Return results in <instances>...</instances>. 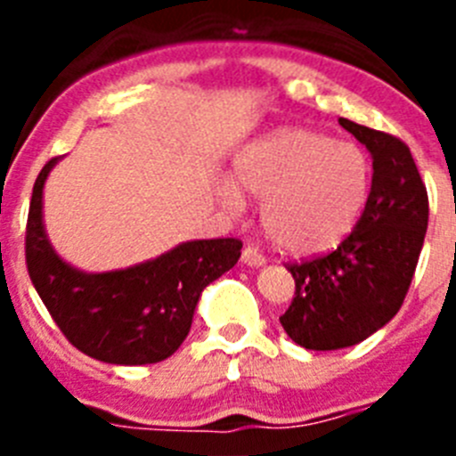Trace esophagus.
I'll return each instance as SVG.
<instances>
[{"label": "esophagus", "instance_id": "1", "mask_svg": "<svg viewBox=\"0 0 456 456\" xmlns=\"http://www.w3.org/2000/svg\"><path fill=\"white\" fill-rule=\"evenodd\" d=\"M241 263L248 265V267H260V265L267 263V257H265V253L260 251L257 247H244V251H241Z\"/></svg>", "mask_w": 456, "mask_h": 456}]
</instances>
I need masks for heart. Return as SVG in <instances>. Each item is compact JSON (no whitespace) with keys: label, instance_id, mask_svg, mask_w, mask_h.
I'll list each match as a JSON object with an SVG mask.
<instances>
[{"label":"heart","instance_id":"obj_1","mask_svg":"<svg viewBox=\"0 0 456 456\" xmlns=\"http://www.w3.org/2000/svg\"><path fill=\"white\" fill-rule=\"evenodd\" d=\"M237 183L263 199L260 219L273 244L289 253L331 251L363 215L372 167L354 141L313 130H278L235 159ZM228 208H241L235 184L221 187Z\"/></svg>","mask_w":456,"mask_h":456}]
</instances>
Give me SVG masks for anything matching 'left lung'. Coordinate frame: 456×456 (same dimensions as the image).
Listing matches in <instances>:
<instances>
[{
	"instance_id": "1",
	"label": "left lung",
	"mask_w": 456,
	"mask_h": 456,
	"mask_svg": "<svg viewBox=\"0 0 456 456\" xmlns=\"http://www.w3.org/2000/svg\"><path fill=\"white\" fill-rule=\"evenodd\" d=\"M340 125L368 148L374 173L363 215L338 248L288 263L294 297L281 324L315 352L352 347L397 315L429 221L427 187L404 141L347 118Z\"/></svg>"
}]
</instances>
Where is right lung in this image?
I'll list each match as a JSON object with an SVG mask.
<instances>
[{
	"label": "right lung",
	"instance_id": "right-lung-1",
	"mask_svg": "<svg viewBox=\"0 0 456 456\" xmlns=\"http://www.w3.org/2000/svg\"><path fill=\"white\" fill-rule=\"evenodd\" d=\"M56 157L34 183L24 257L36 292L66 340L114 365L159 363L183 345L205 285L235 267L237 237L184 241L151 263L84 273L52 251L43 231V184Z\"/></svg>",
	"mask_w": 456,
	"mask_h": 456
}]
</instances>
